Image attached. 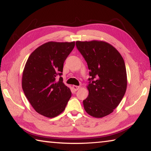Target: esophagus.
Segmentation results:
<instances>
[{
  "instance_id": "esophagus-1",
  "label": "esophagus",
  "mask_w": 151,
  "mask_h": 151,
  "mask_svg": "<svg viewBox=\"0 0 151 151\" xmlns=\"http://www.w3.org/2000/svg\"><path fill=\"white\" fill-rule=\"evenodd\" d=\"M80 88V86H76V85H73V89L75 91H78V89Z\"/></svg>"
}]
</instances>
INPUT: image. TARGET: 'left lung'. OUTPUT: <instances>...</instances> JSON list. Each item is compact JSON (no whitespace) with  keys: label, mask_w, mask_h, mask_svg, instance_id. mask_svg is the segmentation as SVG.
Instances as JSON below:
<instances>
[{"label":"left lung","mask_w":151,"mask_h":151,"mask_svg":"<svg viewBox=\"0 0 151 151\" xmlns=\"http://www.w3.org/2000/svg\"><path fill=\"white\" fill-rule=\"evenodd\" d=\"M76 45L87 63L91 76L84 109L95 118L109 115L118 106L127 90L123 58L113 46L102 40H78Z\"/></svg>","instance_id":"left-lung-1"}]
</instances>
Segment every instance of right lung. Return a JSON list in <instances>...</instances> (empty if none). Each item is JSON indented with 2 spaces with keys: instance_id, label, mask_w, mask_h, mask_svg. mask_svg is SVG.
<instances>
[{
  "instance_id": "add662e5",
  "label": "right lung",
  "mask_w": 151,
  "mask_h": 151,
  "mask_svg": "<svg viewBox=\"0 0 151 151\" xmlns=\"http://www.w3.org/2000/svg\"><path fill=\"white\" fill-rule=\"evenodd\" d=\"M75 42L50 41L30 54L25 64L22 87L36 111L54 118L65 111L71 97L70 89L63 82V64L75 47Z\"/></svg>"
}]
</instances>
